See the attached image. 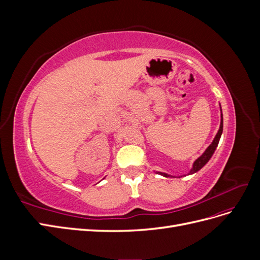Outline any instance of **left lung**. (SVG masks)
<instances>
[{"label": "left lung", "instance_id": "1", "mask_svg": "<svg viewBox=\"0 0 260 260\" xmlns=\"http://www.w3.org/2000/svg\"><path fill=\"white\" fill-rule=\"evenodd\" d=\"M222 130H223V118H222V113H221V121H220V128H219V130L217 132V135H216L214 141H212L211 144L206 148V151L202 154V156H200L199 158L194 161L193 167L190 170V172H188V175H192V174H195V172H198L199 170H201L208 162V160L211 158L212 154L215 153L216 147L218 146L220 137H221V135H222ZM158 174L164 176V177H170L167 174H164V172H158Z\"/></svg>", "mask_w": 260, "mask_h": 260}]
</instances>
